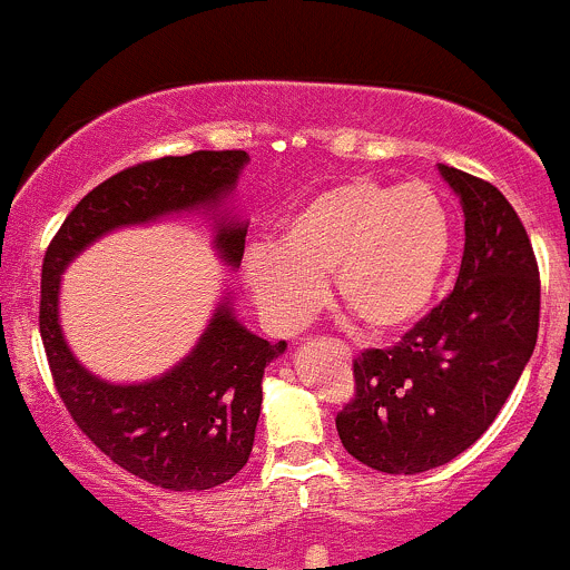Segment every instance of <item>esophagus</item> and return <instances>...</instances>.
Segmentation results:
<instances>
[{
    "mask_svg": "<svg viewBox=\"0 0 570 570\" xmlns=\"http://www.w3.org/2000/svg\"><path fill=\"white\" fill-rule=\"evenodd\" d=\"M341 352H343V354H348V346H343V343H341Z\"/></svg>",
    "mask_w": 570,
    "mask_h": 570,
    "instance_id": "1",
    "label": "esophagus"
}]
</instances>
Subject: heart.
<instances>
[{"label":"heart","instance_id":"heart-1","mask_svg":"<svg viewBox=\"0 0 570 570\" xmlns=\"http://www.w3.org/2000/svg\"><path fill=\"white\" fill-rule=\"evenodd\" d=\"M454 229L432 185L348 177L304 199L279 224L277 244L244 255V283L279 332L332 296L371 335H396L424 318L452 261Z\"/></svg>","mask_w":570,"mask_h":570}]
</instances>
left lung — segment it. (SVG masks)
Listing matches in <instances>:
<instances>
[{
	"label": "left lung",
	"instance_id": "1",
	"mask_svg": "<svg viewBox=\"0 0 570 570\" xmlns=\"http://www.w3.org/2000/svg\"><path fill=\"white\" fill-rule=\"evenodd\" d=\"M465 216L458 285L393 348L354 360L337 413L343 449L382 474H424L474 446L538 343L540 279L521 218L499 188L438 163Z\"/></svg>",
	"mask_w": 570,
	"mask_h": 570
}]
</instances>
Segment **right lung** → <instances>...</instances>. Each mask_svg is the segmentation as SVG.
Listing matches in <instances>:
<instances>
[{
  "mask_svg": "<svg viewBox=\"0 0 570 570\" xmlns=\"http://www.w3.org/2000/svg\"><path fill=\"white\" fill-rule=\"evenodd\" d=\"M246 151H190L118 171L69 213L43 257L41 337L55 387L82 432L116 465L166 490H210L246 465L263 404V374L287 343H268L218 298L196 346L144 382L88 371L60 326V283L77 255L105 235L185 213L210 218L213 249L227 268L244 257L246 227L233 207Z\"/></svg>",
  "mask_w": 570,
  "mask_h": 570,
  "instance_id": "1",
  "label": "right lung"
}]
</instances>
